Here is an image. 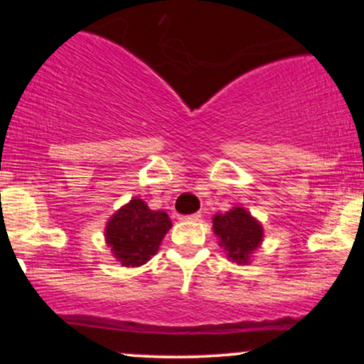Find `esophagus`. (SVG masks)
Here are the masks:
<instances>
[{"label": "esophagus", "instance_id": "obj_1", "mask_svg": "<svg viewBox=\"0 0 364 364\" xmlns=\"http://www.w3.org/2000/svg\"><path fill=\"white\" fill-rule=\"evenodd\" d=\"M200 217H202V214H200V212H196V214H191V215H181L179 219L181 220H198Z\"/></svg>", "mask_w": 364, "mask_h": 364}]
</instances>
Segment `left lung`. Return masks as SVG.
Returning <instances> with one entry per match:
<instances>
[{"instance_id": "8db88e82", "label": "left lung", "mask_w": 364, "mask_h": 364, "mask_svg": "<svg viewBox=\"0 0 364 364\" xmlns=\"http://www.w3.org/2000/svg\"><path fill=\"white\" fill-rule=\"evenodd\" d=\"M212 223L220 246L236 263L248 262L250 255L262 243V225L245 208L235 207L225 214H217Z\"/></svg>"}]
</instances>
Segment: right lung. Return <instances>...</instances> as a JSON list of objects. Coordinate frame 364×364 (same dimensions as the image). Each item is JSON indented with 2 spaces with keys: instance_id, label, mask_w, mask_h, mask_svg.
<instances>
[{
  "instance_id": "1",
  "label": "right lung",
  "mask_w": 364,
  "mask_h": 364,
  "mask_svg": "<svg viewBox=\"0 0 364 364\" xmlns=\"http://www.w3.org/2000/svg\"><path fill=\"white\" fill-rule=\"evenodd\" d=\"M169 229L171 220L166 212L150 210L144 200L135 198L111 217L106 240L124 267H139L156 255Z\"/></svg>"
}]
</instances>
